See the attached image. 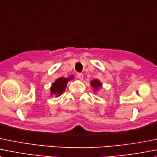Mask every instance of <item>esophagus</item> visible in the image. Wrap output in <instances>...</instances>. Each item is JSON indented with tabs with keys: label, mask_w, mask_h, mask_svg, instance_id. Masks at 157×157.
Segmentation results:
<instances>
[{
	"label": "esophagus",
	"mask_w": 157,
	"mask_h": 157,
	"mask_svg": "<svg viewBox=\"0 0 157 157\" xmlns=\"http://www.w3.org/2000/svg\"><path fill=\"white\" fill-rule=\"evenodd\" d=\"M77 77H78L80 80H83V75L81 74V73H78V74H77Z\"/></svg>",
	"instance_id": "34e87169"
}]
</instances>
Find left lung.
<instances>
[{"label": "left lung", "instance_id": "left-lung-1", "mask_svg": "<svg viewBox=\"0 0 157 157\" xmlns=\"http://www.w3.org/2000/svg\"><path fill=\"white\" fill-rule=\"evenodd\" d=\"M90 84H91V86L94 88V90H98L99 88L101 87V86H102V83H100L98 80H97V79L92 80V81L90 82Z\"/></svg>", "mask_w": 157, "mask_h": 157}]
</instances>
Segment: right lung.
Here are the masks:
<instances>
[{
    "instance_id": "right-lung-1",
    "label": "right lung",
    "mask_w": 157,
    "mask_h": 157,
    "mask_svg": "<svg viewBox=\"0 0 157 157\" xmlns=\"http://www.w3.org/2000/svg\"><path fill=\"white\" fill-rule=\"evenodd\" d=\"M73 77H67V78H64V77H60L52 84L51 87V95H56V97H59L63 94V91L66 90L67 84L68 81L72 80Z\"/></svg>"
}]
</instances>
